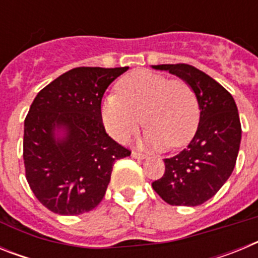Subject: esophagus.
<instances>
[{"label": "esophagus", "instance_id": "34e87169", "mask_svg": "<svg viewBox=\"0 0 258 258\" xmlns=\"http://www.w3.org/2000/svg\"><path fill=\"white\" fill-rule=\"evenodd\" d=\"M132 157H134V159H140V160H143V159H146L147 156L140 151H132Z\"/></svg>", "mask_w": 258, "mask_h": 258}]
</instances>
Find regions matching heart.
I'll return each mask as SVG.
<instances>
[{
	"mask_svg": "<svg viewBox=\"0 0 258 258\" xmlns=\"http://www.w3.org/2000/svg\"><path fill=\"white\" fill-rule=\"evenodd\" d=\"M116 90L101 104L102 122L113 140L124 142L136 134L141 117L149 126L145 142L155 149L182 147L197 132L199 104L183 80L137 70L122 77Z\"/></svg>",
	"mask_w": 258,
	"mask_h": 258,
	"instance_id": "1",
	"label": "heart"
}]
</instances>
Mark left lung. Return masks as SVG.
<instances>
[{"label":"left lung","instance_id":"left-lung-1","mask_svg":"<svg viewBox=\"0 0 258 258\" xmlns=\"http://www.w3.org/2000/svg\"><path fill=\"white\" fill-rule=\"evenodd\" d=\"M192 88L200 109L197 133L183 151L164 159L165 173L152 182L170 206L197 207L216 195L231 175L241 140L238 107L222 85L188 64H157Z\"/></svg>","mask_w":258,"mask_h":258}]
</instances>
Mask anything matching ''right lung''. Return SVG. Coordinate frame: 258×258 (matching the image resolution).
<instances>
[{"label":"right lung","instance_id":"add662e5","mask_svg":"<svg viewBox=\"0 0 258 258\" xmlns=\"http://www.w3.org/2000/svg\"><path fill=\"white\" fill-rule=\"evenodd\" d=\"M129 67H77L45 86L24 120L23 159L35 197L49 211L77 216L102 202L116 160L131 151L106 133V89Z\"/></svg>","mask_w":258,"mask_h":258}]
</instances>
